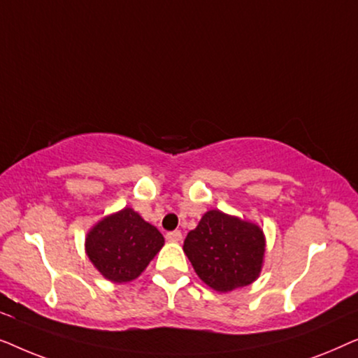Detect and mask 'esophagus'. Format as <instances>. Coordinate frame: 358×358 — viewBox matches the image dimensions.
Instances as JSON below:
<instances>
[{
    "label": "esophagus",
    "instance_id": "1",
    "mask_svg": "<svg viewBox=\"0 0 358 358\" xmlns=\"http://www.w3.org/2000/svg\"><path fill=\"white\" fill-rule=\"evenodd\" d=\"M166 239H168V241L178 243V241H180V239H182V233H180L179 229H174V231L166 233Z\"/></svg>",
    "mask_w": 358,
    "mask_h": 358
}]
</instances>
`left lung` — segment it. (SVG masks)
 <instances>
[{
  "label": "left lung",
  "instance_id": "8db88e82",
  "mask_svg": "<svg viewBox=\"0 0 358 358\" xmlns=\"http://www.w3.org/2000/svg\"><path fill=\"white\" fill-rule=\"evenodd\" d=\"M266 239L256 224L210 210L189 231L184 252L197 275L218 292H231L256 280Z\"/></svg>",
  "mask_w": 358,
  "mask_h": 358
}]
</instances>
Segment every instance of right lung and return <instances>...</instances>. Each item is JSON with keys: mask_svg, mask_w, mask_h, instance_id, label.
<instances>
[{"mask_svg": "<svg viewBox=\"0 0 358 358\" xmlns=\"http://www.w3.org/2000/svg\"><path fill=\"white\" fill-rule=\"evenodd\" d=\"M164 238L131 208H124L91 229L86 252L102 275L115 283L140 275L163 248Z\"/></svg>", "mask_w": 358, "mask_h": 358, "instance_id": "add662e5", "label": "right lung"}]
</instances>
